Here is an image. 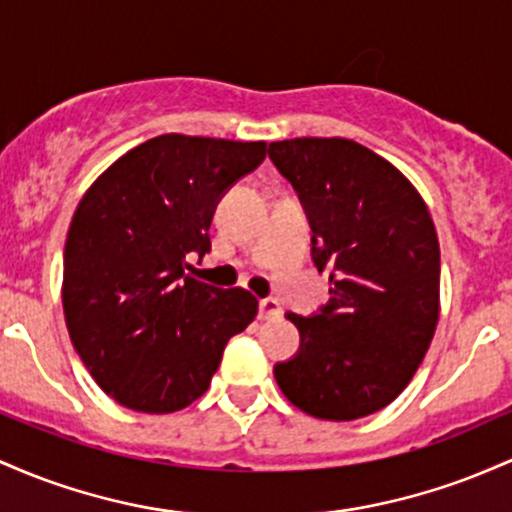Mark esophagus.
I'll use <instances>...</instances> for the list:
<instances>
[{
  "label": "esophagus",
  "mask_w": 512,
  "mask_h": 512,
  "mask_svg": "<svg viewBox=\"0 0 512 512\" xmlns=\"http://www.w3.org/2000/svg\"><path fill=\"white\" fill-rule=\"evenodd\" d=\"M280 314H283V309H280L278 300H273V297H263V300L258 302V317L261 319H278Z\"/></svg>",
  "instance_id": "obj_1"
}]
</instances>
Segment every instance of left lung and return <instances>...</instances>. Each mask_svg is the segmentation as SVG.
Listing matches in <instances>:
<instances>
[{"label": "left lung", "instance_id": "8db88e82", "mask_svg": "<svg viewBox=\"0 0 512 512\" xmlns=\"http://www.w3.org/2000/svg\"><path fill=\"white\" fill-rule=\"evenodd\" d=\"M268 157L300 198L312 261L329 271V302L287 312L300 348L275 363L297 409L355 421L406 389L440 312V244L416 188L387 159L343 137L271 142Z\"/></svg>", "mask_w": 512, "mask_h": 512}]
</instances>
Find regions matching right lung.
Masks as SVG:
<instances>
[{
	"mask_svg": "<svg viewBox=\"0 0 512 512\" xmlns=\"http://www.w3.org/2000/svg\"><path fill=\"white\" fill-rule=\"evenodd\" d=\"M266 159V142L159 135L86 191L65 244L62 304L96 384L142 413L186 409L210 387L227 341L258 302L186 275L210 251L229 188Z\"/></svg>",
	"mask_w": 512,
	"mask_h": 512,
	"instance_id": "1",
	"label": "right lung"
}]
</instances>
